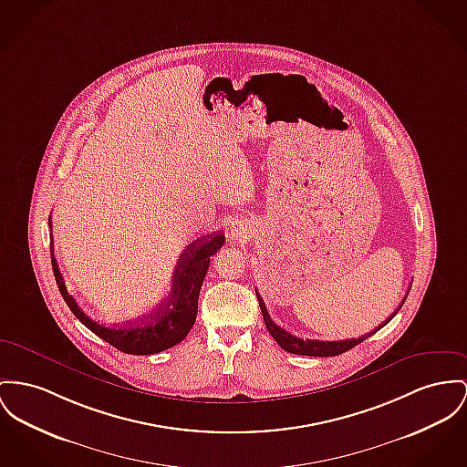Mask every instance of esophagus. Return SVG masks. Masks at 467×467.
I'll return each mask as SVG.
<instances>
[{
  "mask_svg": "<svg viewBox=\"0 0 467 467\" xmlns=\"http://www.w3.org/2000/svg\"><path fill=\"white\" fill-rule=\"evenodd\" d=\"M232 234H234V235H243V234H241V230H239V228H234V232H232Z\"/></svg>",
  "mask_w": 467,
  "mask_h": 467,
  "instance_id": "esophagus-1",
  "label": "esophagus"
}]
</instances>
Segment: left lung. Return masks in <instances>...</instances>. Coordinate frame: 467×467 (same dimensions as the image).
Returning <instances> with one entry per match:
<instances>
[{"mask_svg": "<svg viewBox=\"0 0 467 467\" xmlns=\"http://www.w3.org/2000/svg\"><path fill=\"white\" fill-rule=\"evenodd\" d=\"M256 297H258V303H260V310H262V315H264V322H265V327H267V331L271 333V337L276 340V343L280 345L283 350H286V352H292V354H299V356H315V358H329V356H338V354H343V352H347V350H350L352 347H356V345H359L361 342H365L368 337H372L373 333H377L380 327H384L395 315H397V311L384 322V324H380L377 329H373L372 333H368V335H363V337H359V338H352V340H340V342H322V340H303V338H297V337H294V335H290L288 331H285L283 327L280 326H276L275 322H273V318L269 317V311L265 308V305H264V301H262V297H260V294L256 292ZM404 305V303H402ZM400 305V306H402Z\"/></svg>", "mask_w": 467, "mask_h": 467, "instance_id": "1", "label": "left lung"}]
</instances>
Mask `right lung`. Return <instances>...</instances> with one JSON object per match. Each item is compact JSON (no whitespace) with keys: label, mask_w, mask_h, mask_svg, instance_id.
<instances>
[{"label":"right lung","mask_w":467,"mask_h":467,"mask_svg":"<svg viewBox=\"0 0 467 467\" xmlns=\"http://www.w3.org/2000/svg\"><path fill=\"white\" fill-rule=\"evenodd\" d=\"M49 226H51V219H49ZM223 244H224L223 234H213L192 243L181 254L177 262V267L171 278L173 281L171 294L166 299V303L161 308H157L156 313H150L143 320L129 322L119 327L117 326L106 327L97 324L78 306L76 299L68 294L62 273L58 269L55 251H53V237H51V264H53L55 280L60 288L63 301L81 320V324H85L99 338L113 345L115 348L122 350L125 354L149 356V354L162 352L186 338L187 333L191 331L196 320L198 296L211 264V256L216 254Z\"/></svg>","instance_id":"obj_1"}]
</instances>
